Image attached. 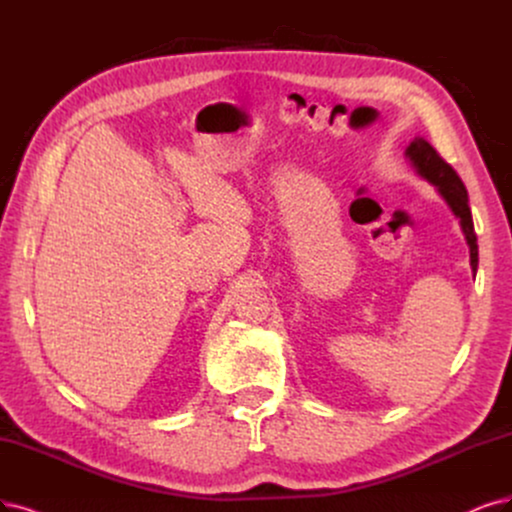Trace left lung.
<instances>
[{"label":"left lung","mask_w":512,"mask_h":512,"mask_svg":"<svg viewBox=\"0 0 512 512\" xmlns=\"http://www.w3.org/2000/svg\"><path fill=\"white\" fill-rule=\"evenodd\" d=\"M405 154L413 162V166L418 168V173L424 179H428L432 185L439 187V192L451 206V211L456 213V217H460L464 236L470 246V266H472V270H477L479 246H477L475 223H472L470 206H468V192H466L462 179L458 177L456 170H453L439 156V151L424 139H413V143L407 147Z\"/></svg>","instance_id":"left-lung-1"}]
</instances>
